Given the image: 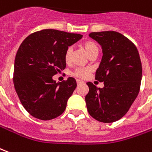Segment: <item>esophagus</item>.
I'll list each match as a JSON object with an SVG mask.
<instances>
[{
    "label": "esophagus",
    "instance_id": "obj_1",
    "mask_svg": "<svg viewBox=\"0 0 152 152\" xmlns=\"http://www.w3.org/2000/svg\"><path fill=\"white\" fill-rule=\"evenodd\" d=\"M76 82H77V84H78V85H79V84L84 83L83 81H82V80H76Z\"/></svg>",
    "mask_w": 152,
    "mask_h": 152
}]
</instances>
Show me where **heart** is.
Returning <instances> with one entry per match:
<instances>
[{
  "instance_id": "1",
  "label": "heart",
  "mask_w": 152,
  "mask_h": 152,
  "mask_svg": "<svg viewBox=\"0 0 152 152\" xmlns=\"http://www.w3.org/2000/svg\"><path fill=\"white\" fill-rule=\"evenodd\" d=\"M84 48L87 53V54L91 57L93 54L98 53H99V48L98 45L96 43L93 42V41H86L83 44ZM72 48L71 47H69L66 49L65 53V60L68 61L71 58V55H72ZM91 72V70L88 68H82V67H79L75 70V72H73L74 76L80 77V78H85Z\"/></svg>"
}]
</instances>
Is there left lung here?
<instances>
[{"label":"left lung","instance_id":"8db88e82","mask_svg":"<svg viewBox=\"0 0 152 152\" xmlns=\"http://www.w3.org/2000/svg\"><path fill=\"white\" fill-rule=\"evenodd\" d=\"M89 36L101 45L103 57L95 80L104 86L87 82V110L96 120L113 123L127 113L139 93L142 74L140 56L135 45L120 33L93 32Z\"/></svg>","mask_w":152,"mask_h":152}]
</instances>
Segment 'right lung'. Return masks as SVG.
Instances as JSON below:
<instances>
[{
	"mask_svg": "<svg viewBox=\"0 0 152 152\" xmlns=\"http://www.w3.org/2000/svg\"><path fill=\"white\" fill-rule=\"evenodd\" d=\"M81 34L43 29L24 39L17 51L14 86L22 105L30 115L51 120L65 111L76 87V80L56 82L53 76L66 68L65 53Z\"/></svg>",
	"mask_w": 152,
	"mask_h": 152,
	"instance_id": "right-lung-1",
	"label": "right lung"
}]
</instances>
